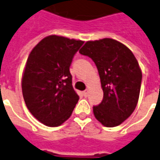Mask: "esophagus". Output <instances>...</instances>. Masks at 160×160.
I'll return each mask as SVG.
<instances>
[{"label": "esophagus", "instance_id": "obj_1", "mask_svg": "<svg viewBox=\"0 0 160 160\" xmlns=\"http://www.w3.org/2000/svg\"><path fill=\"white\" fill-rule=\"evenodd\" d=\"M88 93H89V89H86L84 92H83V94H84V96H88Z\"/></svg>", "mask_w": 160, "mask_h": 160}]
</instances>
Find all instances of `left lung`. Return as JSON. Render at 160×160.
I'll return each instance as SVG.
<instances>
[{"label": "left lung", "mask_w": 160, "mask_h": 160, "mask_svg": "<svg viewBox=\"0 0 160 160\" xmlns=\"http://www.w3.org/2000/svg\"><path fill=\"white\" fill-rule=\"evenodd\" d=\"M80 53L93 59L103 90L102 102L93 108L95 118L105 127L121 124L138 102L142 72L134 54L112 38L88 41Z\"/></svg>", "instance_id": "1"}]
</instances>
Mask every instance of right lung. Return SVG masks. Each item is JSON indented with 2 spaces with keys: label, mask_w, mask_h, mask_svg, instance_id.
<instances>
[{
  "label": "right lung",
  "mask_w": 160,
  "mask_h": 160,
  "mask_svg": "<svg viewBox=\"0 0 160 160\" xmlns=\"http://www.w3.org/2000/svg\"><path fill=\"white\" fill-rule=\"evenodd\" d=\"M84 41L51 35L30 52L22 77L28 109L40 122L57 127L71 117L79 101L69 71Z\"/></svg>",
  "instance_id": "right-lung-1"
}]
</instances>
